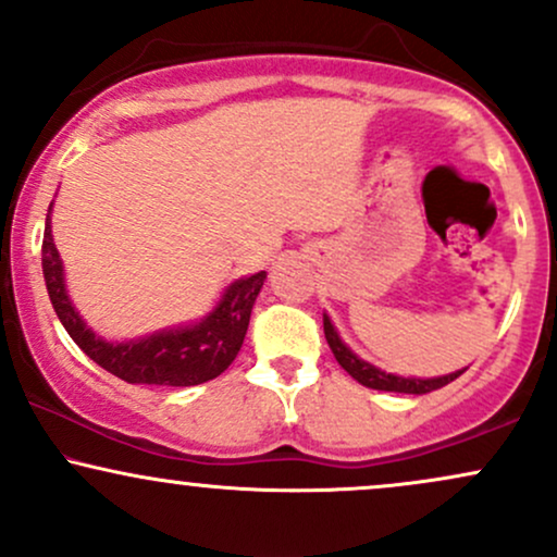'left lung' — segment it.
Returning <instances> with one entry per match:
<instances>
[{
	"label": "left lung",
	"mask_w": 557,
	"mask_h": 557,
	"mask_svg": "<svg viewBox=\"0 0 557 557\" xmlns=\"http://www.w3.org/2000/svg\"><path fill=\"white\" fill-rule=\"evenodd\" d=\"M324 337H327L332 354H335V359L341 367L354 376L356 382H361L363 387H372V389H385V393H406V395H424V393H432V389H440L445 385H450L453 380H458L466 369L461 372H453V374H445V376H437V380H406V376H395V374H385L380 372V369H374L372 363L361 361L359 356L350 354L348 348H345V343L341 341V335H337L335 327H332V322L327 317H324Z\"/></svg>",
	"instance_id": "obj_1"
}]
</instances>
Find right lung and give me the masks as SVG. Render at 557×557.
Segmentation results:
<instances>
[{
    "label": "right lung",
    "instance_id": "add662e5",
    "mask_svg": "<svg viewBox=\"0 0 557 557\" xmlns=\"http://www.w3.org/2000/svg\"><path fill=\"white\" fill-rule=\"evenodd\" d=\"M41 267L57 317L88 359H94L101 369L131 382V385L170 387L201 385V382L220 376L235 361L243 337H246L248 322H251L253 300H257L267 277V272H259L230 285L212 314L194 327L157 332L144 341L107 343L83 324L78 311L70 304L65 283H62V261L52 240L49 214L47 227H44Z\"/></svg>",
    "mask_w": 557,
    "mask_h": 557
}]
</instances>
